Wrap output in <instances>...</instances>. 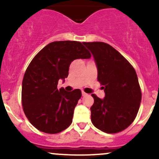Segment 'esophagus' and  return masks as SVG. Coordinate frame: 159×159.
Masks as SVG:
<instances>
[{"label":"esophagus","instance_id":"34e87169","mask_svg":"<svg viewBox=\"0 0 159 159\" xmlns=\"http://www.w3.org/2000/svg\"><path fill=\"white\" fill-rule=\"evenodd\" d=\"M87 93H84V92H82V96H87Z\"/></svg>","mask_w":159,"mask_h":159}]
</instances>
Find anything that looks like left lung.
<instances>
[{"label": "left lung", "instance_id": "obj_1", "mask_svg": "<svg viewBox=\"0 0 159 159\" xmlns=\"http://www.w3.org/2000/svg\"><path fill=\"white\" fill-rule=\"evenodd\" d=\"M93 56L98 81L103 86V98L91 96V121L106 133H117L129 127L139 110L141 102L138 78L132 66L116 49L102 42L83 43Z\"/></svg>", "mask_w": 159, "mask_h": 159}]
</instances>
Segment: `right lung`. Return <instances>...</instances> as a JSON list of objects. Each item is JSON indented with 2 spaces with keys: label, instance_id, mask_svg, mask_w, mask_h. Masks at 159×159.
Listing matches in <instances>:
<instances>
[{
  "label": "right lung",
  "instance_id": "right-lung-1",
  "mask_svg": "<svg viewBox=\"0 0 159 159\" xmlns=\"http://www.w3.org/2000/svg\"><path fill=\"white\" fill-rule=\"evenodd\" d=\"M90 57L87 49L76 41L53 42L34 57L24 75L21 101L27 118L38 130L57 134L71 125L81 91L58 90V81H65L74 60Z\"/></svg>",
  "mask_w": 159,
  "mask_h": 159
}]
</instances>
